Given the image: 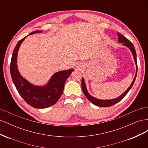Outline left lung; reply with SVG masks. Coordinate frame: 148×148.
Wrapping results in <instances>:
<instances>
[{"mask_svg": "<svg viewBox=\"0 0 148 148\" xmlns=\"http://www.w3.org/2000/svg\"><path fill=\"white\" fill-rule=\"evenodd\" d=\"M118 35V41L120 43H123V46H126L127 47L130 51L132 53V55L133 57V59L134 60H135V64H136V74L135 76V78H134L133 80L132 83H131L130 86L128 87V88L127 89L126 91H125L122 95H121L120 96L117 97V98H115V99H97V98H96L95 97L92 96L90 94H89L87 90V88H86V84H85V82H84V78H82V90L85 96L87 97V99L90 101L91 102H92L93 104H95L97 106H99V107H110L113 106L114 104H115L116 103L119 102V101H120L122 100L123 98L127 95V94L128 92V91L130 90V89L132 88L133 85L134 84V82L135 81V79L136 77V75H137V70H138V66H137V62H136V51H135V49L134 47L133 44L129 41L128 39H127L125 36H123V35L121 34L120 33H117Z\"/></svg>", "mask_w": 148, "mask_h": 148, "instance_id": "8db88e82", "label": "left lung"}]
</instances>
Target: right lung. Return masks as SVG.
<instances>
[{
    "instance_id": "right-lung-1",
    "label": "right lung",
    "mask_w": 148,
    "mask_h": 148,
    "mask_svg": "<svg viewBox=\"0 0 148 148\" xmlns=\"http://www.w3.org/2000/svg\"><path fill=\"white\" fill-rule=\"evenodd\" d=\"M38 33H42V31H33L28 36ZM27 36L19 41L13 50L10 68L12 81L20 96L29 105L37 109L47 108L54 105L59 99L63 92L66 80L73 69L57 71L43 86H36L29 83L20 75L17 66L18 52Z\"/></svg>"
}]
</instances>
